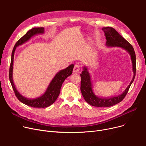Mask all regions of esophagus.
I'll use <instances>...</instances> for the list:
<instances>
[{
  "mask_svg": "<svg viewBox=\"0 0 146 146\" xmlns=\"http://www.w3.org/2000/svg\"><path fill=\"white\" fill-rule=\"evenodd\" d=\"M80 71V68L79 65L76 64L73 68V73H79Z\"/></svg>",
  "mask_w": 146,
  "mask_h": 146,
  "instance_id": "34e87169",
  "label": "esophagus"
}]
</instances>
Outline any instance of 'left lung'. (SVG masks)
Masks as SVG:
<instances>
[{"label": "left lung", "mask_w": 146, "mask_h": 146, "mask_svg": "<svg viewBox=\"0 0 146 146\" xmlns=\"http://www.w3.org/2000/svg\"><path fill=\"white\" fill-rule=\"evenodd\" d=\"M106 37V45L109 47H118L126 50L131 57L133 64V78L129 85L125 89L124 92L119 95L109 98H99L96 96L93 91V84L91 80V76L88 67L84 66L83 71L80 74L81 85L80 90L85 100L90 105L96 107H109L121 102L125 97L128 91L133 83L136 72V57L133 46L125 38L122 37L117 31L112 27H104L102 28Z\"/></svg>", "instance_id": "1"}]
</instances>
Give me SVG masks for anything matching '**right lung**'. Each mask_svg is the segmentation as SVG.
I'll return each instance as SVG.
<instances>
[{"label":"right lung","instance_id":"obj_1","mask_svg":"<svg viewBox=\"0 0 146 146\" xmlns=\"http://www.w3.org/2000/svg\"><path fill=\"white\" fill-rule=\"evenodd\" d=\"M44 33V28H33L30 29L27 33L25 35L23 36L15 44L12 52L11 66L9 68V80L12 85V88L17 98L22 103L24 104L29 106L33 108H46L52 105L57 99L60 92V89L62 86L65 79L72 74L74 64H71L63 70H60L54 76L50 83L46 89L44 94L40 97L34 99H29L22 96L17 89L15 87L13 80V59L14 54L15 50L18 46L24 44L29 40H30L33 36L38 34H42Z\"/></svg>","mask_w":146,"mask_h":146}]
</instances>
